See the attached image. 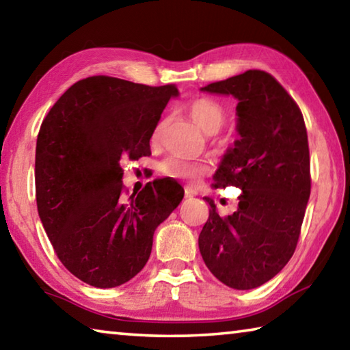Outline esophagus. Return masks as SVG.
<instances>
[{
  "label": "esophagus",
  "mask_w": 350,
  "mask_h": 350,
  "mask_svg": "<svg viewBox=\"0 0 350 350\" xmlns=\"http://www.w3.org/2000/svg\"><path fill=\"white\" fill-rule=\"evenodd\" d=\"M194 196H198V191H196V189L187 187V188H185V198H187V199H189V198H194Z\"/></svg>",
  "instance_id": "34e87169"
}]
</instances>
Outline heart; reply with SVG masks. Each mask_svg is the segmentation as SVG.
Masks as SVG:
<instances>
[{
    "instance_id": "heart-1",
    "label": "heart",
    "mask_w": 350,
    "mask_h": 350,
    "mask_svg": "<svg viewBox=\"0 0 350 350\" xmlns=\"http://www.w3.org/2000/svg\"><path fill=\"white\" fill-rule=\"evenodd\" d=\"M189 116L198 125L204 129L206 134H216L222 129L227 120V111L224 106L213 98H198L188 106ZM165 128V122H161L154 131V139L161 137ZM159 171L167 177L174 179H185L189 182H196L200 177L208 174L211 171V165L208 161H189L179 156V154H171L165 157L159 165Z\"/></svg>"
}]
</instances>
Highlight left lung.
Here are the masks:
<instances>
[{
	"instance_id": "left-lung-1",
	"label": "left lung",
	"mask_w": 350,
	"mask_h": 350,
	"mask_svg": "<svg viewBox=\"0 0 350 350\" xmlns=\"http://www.w3.org/2000/svg\"><path fill=\"white\" fill-rule=\"evenodd\" d=\"M202 91L238 98L241 135L215 174V188L242 189L238 210L221 217L213 200L199 250L225 286L250 290L284 269L298 244L310 196V157L299 106L273 75L250 69Z\"/></svg>"
}]
</instances>
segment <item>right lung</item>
I'll list each match as a JSON object with an SVG mask.
<instances>
[{"label": "right lung", "instance_id": "right-lung-1", "mask_svg": "<svg viewBox=\"0 0 350 350\" xmlns=\"http://www.w3.org/2000/svg\"><path fill=\"white\" fill-rule=\"evenodd\" d=\"M174 85L94 75L74 83L41 123L35 152L38 215L58 259L92 287L122 286L145 267L156 228L180 204L176 180L125 196L123 159L151 154L150 139Z\"/></svg>", "mask_w": 350, "mask_h": 350}]
</instances>
